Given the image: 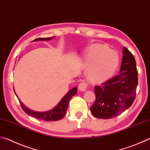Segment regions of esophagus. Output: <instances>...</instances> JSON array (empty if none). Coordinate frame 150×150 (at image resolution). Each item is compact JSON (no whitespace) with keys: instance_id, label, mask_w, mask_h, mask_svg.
<instances>
[{"instance_id":"esophagus-1","label":"esophagus","mask_w":150,"mask_h":150,"mask_svg":"<svg viewBox=\"0 0 150 150\" xmlns=\"http://www.w3.org/2000/svg\"><path fill=\"white\" fill-rule=\"evenodd\" d=\"M87 87H88V84H87L86 83L84 82V81H83V82H81L79 84L78 88H79V90L80 91L84 92V91H86V88H87Z\"/></svg>"}]
</instances>
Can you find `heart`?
I'll return each mask as SVG.
<instances>
[{"label":"heart","mask_w":150,"mask_h":150,"mask_svg":"<svg viewBox=\"0 0 150 150\" xmlns=\"http://www.w3.org/2000/svg\"><path fill=\"white\" fill-rule=\"evenodd\" d=\"M86 65L92 66L88 71V78L95 83L108 80L115 73L119 64V56L108 47L100 44L90 46L86 58Z\"/></svg>","instance_id":"heart-1"}]
</instances>
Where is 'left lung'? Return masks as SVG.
<instances>
[{"mask_svg":"<svg viewBox=\"0 0 150 150\" xmlns=\"http://www.w3.org/2000/svg\"><path fill=\"white\" fill-rule=\"evenodd\" d=\"M138 85V71L134 57L126 47L122 48L119 74L95 86L96 100L91 108L92 115L108 119L117 116L132 104Z\"/></svg>","mask_w":150,"mask_h":150,"instance_id":"left-lung-1","label":"left lung"}]
</instances>
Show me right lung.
<instances>
[{
  "label": "right lung",
  "mask_w": 150,
  "mask_h": 150,
  "mask_svg": "<svg viewBox=\"0 0 150 150\" xmlns=\"http://www.w3.org/2000/svg\"><path fill=\"white\" fill-rule=\"evenodd\" d=\"M54 38V37L48 38H39V39H35L33 41H39V40L45 41V40H52ZM13 91H14V88H13ZM77 87L75 86L74 88L71 89L70 91L62 98V99L59 101V102L58 103V105H57L55 108H54L53 109H52V110L49 111L40 112V111H33L31 110H30L28 108H27L26 106H25V105L21 102V100L19 99L18 96H17V94H16L14 91L16 96H17L19 101L20 102L21 108H22L23 110L25 111L28 115L33 117L40 119V120H43L46 121H58L63 118L66 114V111L68 108V105H69V100L75 94H77Z\"/></svg>",
  "instance_id": "right-lung-1"
}]
</instances>
